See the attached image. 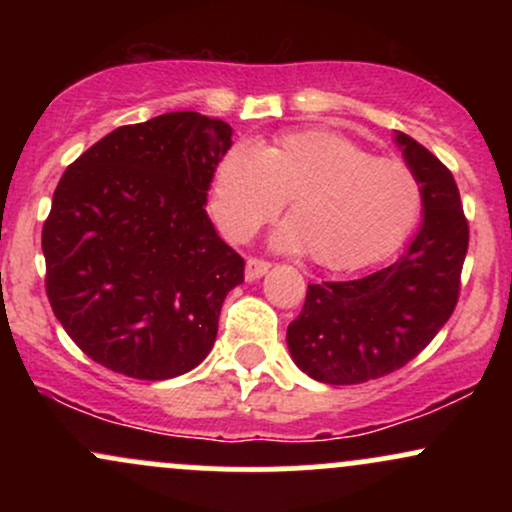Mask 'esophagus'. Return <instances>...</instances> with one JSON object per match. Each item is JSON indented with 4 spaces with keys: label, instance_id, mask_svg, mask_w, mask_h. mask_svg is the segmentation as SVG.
<instances>
[{
    "label": "esophagus",
    "instance_id": "obj_1",
    "mask_svg": "<svg viewBox=\"0 0 512 512\" xmlns=\"http://www.w3.org/2000/svg\"><path fill=\"white\" fill-rule=\"evenodd\" d=\"M267 272H269V262H264V260H255V257H250L248 264H245V279L248 281L262 279Z\"/></svg>",
    "mask_w": 512,
    "mask_h": 512
}]
</instances>
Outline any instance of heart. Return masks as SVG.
Returning <instances> with one entry per match:
<instances>
[{
	"label": "heart",
	"mask_w": 512,
	"mask_h": 512,
	"mask_svg": "<svg viewBox=\"0 0 512 512\" xmlns=\"http://www.w3.org/2000/svg\"><path fill=\"white\" fill-rule=\"evenodd\" d=\"M289 199L279 250H310L327 269H361L392 255L421 214V185L409 166L375 158L339 134L308 129L269 146L240 142L221 158L211 214L228 240H245Z\"/></svg>",
	"instance_id": "obj_1"
}]
</instances>
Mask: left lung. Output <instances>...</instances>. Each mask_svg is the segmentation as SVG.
<instances>
[{
	"mask_svg": "<svg viewBox=\"0 0 512 512\" xmlns=\"http://www.w3.org/2000/svg\"><path fill=\"white\" fill-rule=\"evenodd\" d=\"M392 142L421 185V223L402 255L354 281L308 284L286 330L289 354L325 385H356L402 368L443 330L457 303L469 245L455 178L404 132Z\"/></svg>",
	"mask_w": 512,
	"mask_h": 512,
	"instance_id": "8db88e82",
	"label": "left lung"
}]
</instances>
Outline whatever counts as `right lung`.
I'll use <instances>...</instances> for the list:
<instances>
[{"label": "right lung", "mask_w": 512, "mask_h": 512, "mask_svg": "<svg viewBox=\"0 0 512 512\" xmlns=\"http://www.w3.org/2000/svg\"><path fill=\"white\" fill-rule=\"evenodd\" d=\"M223 120L180 110L117 127L64 170L43 226L45 291L74 344L137 380L197 368L245 262L207 216Z\"/></svg>", "instance_id": "obj_1"}]
</instances>
